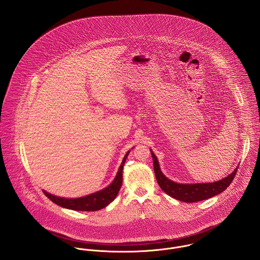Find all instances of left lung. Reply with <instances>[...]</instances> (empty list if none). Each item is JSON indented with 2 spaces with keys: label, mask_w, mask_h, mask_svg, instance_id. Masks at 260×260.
Instances as JSON below:
<instances>
[{
  "label": "left lung",
  "mask_w": 260,
  "mask_h": 260,
  "mask_svg": "<svg viewBox=\"0 0 260 260\" xmlns=\"http://www.w3.org/2000/svg\"><path fill=\"white\" fill-rule=\"evenodd\" d=\"M153 158L154 173L156 176L157 183L164 192L173 199L181 200L183 202H198L201 200L213 198L215 196L223 192L232 183L238 167L235 169L229 176L216 181L213 183H176L168 179L161 171L158 159L150 149Z\"/></svg>",
  "instance_id": "1"
}]
</instances>
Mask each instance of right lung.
I'll return each instance as SVG.
<instances>
[{"mask_svg": "<svg viewBox=\"0 0 260 260\" xmlns=\"http://www.w3.org/2000/svg\"><path fill=\"white\" fill-rule=\"evenodd\" d=\"M131 150H128L125 153L123 159H122V164L119 167V170L117 172V175L113 182L107 185L106 187L96 191L92 192L90 194L80 197L77 199H66V198H61L54 196L50 192L43 189L45 196L48 197V199L52 200L54 203L58 204L59 206H61L67 209H72L76 211H97L100 210L104 207L109 205L114 199L117 198L122 183V168L124 165V162L128 156Z\"/></svg>", "mask_w": 260, "mask_h": 260, "instance_id": "right-lung-1", "label": "right lung"}]
</instances>
